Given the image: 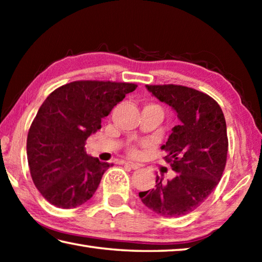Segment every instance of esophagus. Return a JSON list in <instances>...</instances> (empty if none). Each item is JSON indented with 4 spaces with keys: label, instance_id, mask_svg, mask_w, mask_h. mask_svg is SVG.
<instances>
[{
    "label": "esophagus",
    "instance_id": "esophagus-1",
    "mask_svg": "<svg viewBox=\"0 0 262 262\" xmlns=\"http://www.w3.org/2000/svg\"><path fill=\"white\" fill-rule=\"evenodd\" d=\"M125 165L129 166L130 168H133V170H137V168H140V165H139V164H136V163H132V162H125Z\"/></svg>",
    "mask_w": 262,
    "mask_h": 262
}]
</instances>
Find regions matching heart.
Here are the masks:
<instances>
[{
	"label": "heart",
	"instance_id": "heart-1",
	"mask_svg": "<svg viewBox=\"0 0 262 262\" xmlns=\"http://www.w3.org/2000/svg\"><path fill=\"white\" fill-rule=\"evenodd\" d=\"M129 152H130L132 156H137V155H139V150H137L136 148H132Z\"/></svg>",
	"mask_w": 262,
	"mask_h": 262
}]
</instances>
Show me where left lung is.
<instances>
[{"label":"left lung","instance_id":"1","mask_svg":"<svg viewBox=\"0 0 262 262\" xmlns=\"http://www.w3.org/2000/svg\"><path fill=\"white\" fill-rule=\"evenodd\" d=\"M147 89L178 117L162 145L177 176L167 181L157 176L156 186L139 196L158 215L180 217L196 209L220 183L227 164V123L220 105L201 91L173 84Z\"/></svg>","mask_w":262,"mask_h":262}]
</instances>
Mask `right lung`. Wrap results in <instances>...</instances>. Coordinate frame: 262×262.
I'll list each match as a JSON object with an SVG mask.
<instances>
[{
    "instance_id": "right-lung-1",
    "label": "right lung",
    "mask_w": 262,
    "mask_h": 262,
    "mask_svg": "<svg viewBox=\"0 0 262 262\" xmlns=\"http://www.w3.org/2000/svg\"><path fill=\"white\" fill-rule=\"evenodd\" d=\"M137 88L133 83L76 81L47 97L26 142L32 180L51 205L72 209L90 200L111 164L85 152L89 136Z\"/></svg>"
}]
</instances>
